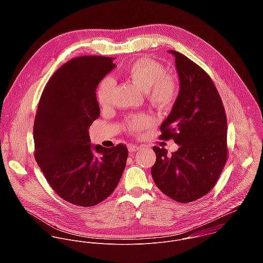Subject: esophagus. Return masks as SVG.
<instances>
[{"label": "esophagus", "mask_w": 263, "mask_h": 263, "mask_svg": "<svg viewBox=\"0 0 263 263\" xmlns=\"http://www.w3.org/2000/svg\"><path fill=\"white\" fill-rule=\"evenodd\" d=\"M128 152L129 153H134V152H137L138 150H140V147L137 146V145H128Z\"/></svg>", "instance_id": "34e87169"}]
</instances>
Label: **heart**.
Listing matches in <instances>:
<instances>
[{"label": "heart", "instance_id": "1", "mask_svg": "<svg viewBox=\"0 0 263 263\" xmlns=\"http://www.w3.org/2000/svg\"><path fill=\"white\" fill-rule=\"evenodd\" d=\"M123 78L146 93L151 102L159 107L169 105L177 95L175 79L167 75L166 68L152 59H140L134 62L123 73ZM114 84L109 78L101 81L97 90V99L102 107L112 102ZM149 115H137L127 120L126 128L132 134H141L153 124Z\"/></svg>", "mask_w": 263, "mask_h": 263}]
</instances>
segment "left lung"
I'll return each mask as SVG.
<instances>
[{
	"instance_id": "left-lung-1",
	"label": "left lung",
	"mask_w": 263,
	"mask_h": 263,
	"mask_svg": "<svg viewBox=\"0 0 263 263\" xmlns=\"http://www.w3.org/2000/svg\"><path fill=\"white\" fill-rule=\"evenodd\" d=\"M179 93L160 128L163 140L179 146L171 155L154 147L152 177L170 198L186 203L205 195L218 181L227 162V117L218 90L209 75L175 50Z\"/></svg>"
}]
</instances>
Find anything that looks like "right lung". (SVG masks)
I'll list each match as a JSON object with an SVG mask.
<instances>
[{"instance_id":"add662e5","label":"right lung","mask_w":263,"mask_h":263,"mask_svg":"<svg viewBox=\"0 0 263 263\" xmlns=\"http://www.w3.org/2000/svg\"><path fill=\"white\" fill-rule=\"evenodd\" d=\"M113 59L78 57L47 82L33 126L34 157L52 189L79 206L107 198L123 173L127 148L92 145L89 127L100 115L96 88L115 68Z\"/></svg>"}]
</instances>
